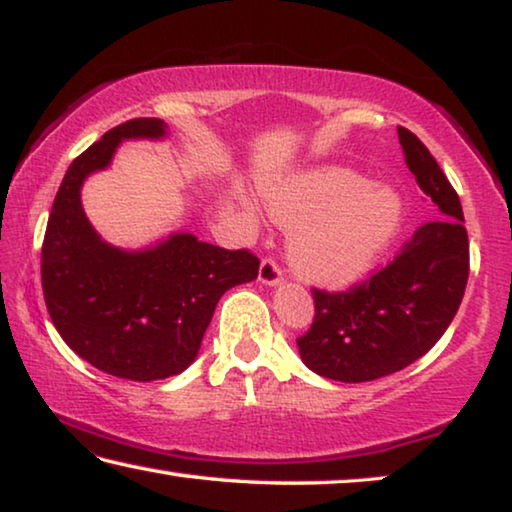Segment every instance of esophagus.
<instances>
[{"mask_svg": "<svg viewBox=\"0 0 512 512\" xmlns=\"http://www.w3.org/2000/svg\"><path fill=\"white\" fill-rule=\"evenodd\" d=\"M258 281L265 283V286H279V283L283 281L281 267L277 265L274 258H263L261 270H258Z\"/></svg>", "mask_w": 512, "mask_h": 512, "instance_id": "obj_1", "label": "esophagus"}]
</instances>
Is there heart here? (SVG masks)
Instances as JSON below:
<instances>
[{
	"mask_svg": "<svg viewBox=\"0 0 512 512\" xmlns=\"http://www.w3.org/2000/svg\"><path fill=\"white\" fill-rule=\"evenodd\" d=\"M274 222L290 229L288 256L304 279L345 286L377 263L403 224V201L350 169H313L263 190Z\"/></svg>",
	"mask_w": 512,
	"mask_h": 512,
	"instance_id": "b5f03b06",
	"label": "heart"
}]
</instances>
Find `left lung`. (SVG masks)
<instances>
[{"mask_svg": "<svg viewBox=\"0 0 512 512\" xmlns=\"http://www.w3.org/2000/svg\"><path fill=\"white\" fill-rule=\"evenodd\" d=\"M407 167L437 206L400 254L343 293L313 288L316 316L297 338L302 361L336 382H371L426 355L460 309L469 279V238L455 190L423 141L398 128Z\"/></svg>", "mask_w": 512, "mask_h": 512, "instance_id": "left-lung-1", "label": "left lung"}]
</instances>
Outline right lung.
<instances>
[{
	"label": "right lung",
	"instance_id": "1",
	"mask_svg": "<svg viewBox=\"0 0 512 512\" xmlns=\"http://www.w3.org/2000/svg\"><path fill=\"white\" fill-rule=\"evenodd\" d=\"M167 123L116 125L70 164L47 219L41 279L50 318L68 348L98 371L135 382L183 373L226 290L258 277L249 249L229 251L174 233L155 247L107 245L82 208V185L107 169L125 139H162Z\"/></svg>",
	"mask_w": 512,
	"mask_h": 512
}]
</instances>
